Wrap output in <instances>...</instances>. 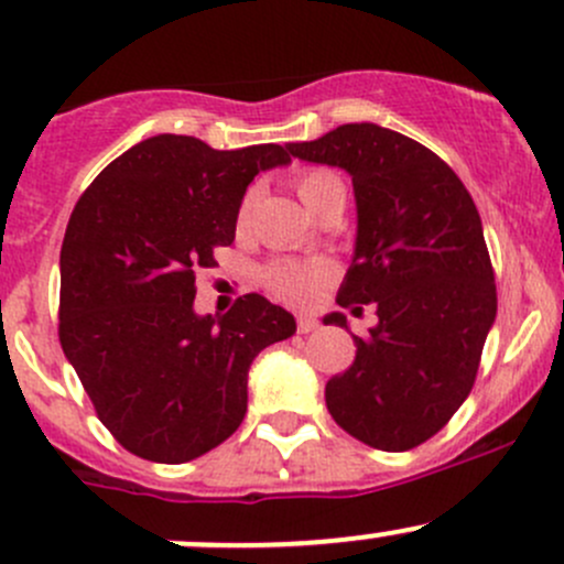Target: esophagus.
Returning a JSON list of instances; mask_svg holds the SVG:
<instances>
[{"instance_id": "obj_1", "label": "esophagus", "mask_w": 564, "mask_h": 564, "mask_svg": "<svg viewBox=\"0 0 564 564\" xmlns=\"http://www.w3.org/2000/svg\"><path fill=\"white\" fill-rule=\"evenodd\" d=\"M316 327H318V322H316L314 316H300V318H297V333L308 335V333H314Z\"/></svg>"}]
</instances>
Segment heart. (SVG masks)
Here are the masks:
<instances>
[{
	"label": "heart",
	"mask_w": 564,
	"mask_h": 564,
	"mask_svg": "<svg viewBox=\"0 0 564 564\" xmlns=\"http://www.w3.org/2000/svg\"><path fill=\"white\" fill-rule=\"evenodd\" d=\"M333 191H344V182L329 172H305L297 180V193L303 198V204L308 209H314L324 196H329ZM250 207H253V196H246V202L240 204V213H237V226L246 229L250 218ZM329 275V264L324 261H275V264L267 267L264 281L278 297L283 300H308L314 294V289L324 278Z\"/></svg>",
	"instance_id": "b5f03b06"
}]
</instances>
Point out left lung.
I'll return each instance as SVG.
<instances>
[{
    "label": "left lung",
    "mask_w": 564,
    "mask_h": 564,
    "mask_svg": "<svg viewBox=\"0 0 564 564\" xmlns=\"http://www.w3.org/2000/svg\"><path fill=\"white\" fill-rule=\"evenodd\" d=\"M286 150L351 176L357 237L338 305H373L379 318L351 335L355 362L324 388L329 414L368 447L412 451L466 401L497 318L475 202L442 158L382 124H340ZM324 324L349 329L340 311Z\"/></svg>",
    "instance_id": "left-lung-1"
}]
</instances>
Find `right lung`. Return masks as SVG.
Returning <instances> with one entry per match:
<instances>
[{
	"label": "right lung",
	"instance_id": "obj_1",
	"mask_svg": "<svg viewBox=\"0 0 564 564\" xmlns=\"http://www.w3.org/2000/svg\"><path fill=\"white\" fill-rule=\"evenodd\" d=\"M286 147L213 150L193 135L139 141L78 198L59 253V340L100 423L124 451L185 464L240 429L248 371L297 322L261 294L196 314V270L235 242L259 172Z\"/></svg>",
	"mask_w": 564,
	"mask_h": 564
}]
</instances>
